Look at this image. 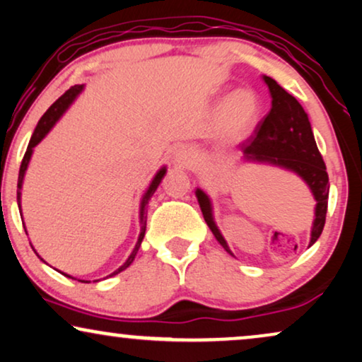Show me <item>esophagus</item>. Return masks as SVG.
Segmentation results:
<instances>
[{
    "label": "esophagus",
    "instance_id": "1",
    "mask_svg": "<svg viewBox=\"0 0 362 362\" xmlns=\"http://www.w3.org/2000/svg\"><path fill=\"white\" fill-rule=\"evenodd\" d=\"M195 160H197V151L190 146H184L182 148H178L175 153V162L184 168H190L195 163Z\"/></svg>",
    "mask_w": 362,
    "mask_h": 362
}]
</instances>
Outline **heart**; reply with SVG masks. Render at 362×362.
I'll list each match as a JSON object with an SVG mask.
<instances>
[{"mask_svg":"<svg viewBox=\"0 0 362 362\" xmlns=\"http://www.w3.org/2000/svg\"><path fill=\"white\" fill-rule=\"evenodd\" d=\"M259 115L258 98L252 90L240 89L225 100L221 107V125L231 137H238L253 127Z\"/></svg>","mask_w":362,"mask_h":362,"instance_id":"heart-1","label":"heart"}]
</instances>
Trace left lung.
<instances>
[{
    "instance_id": "obj_1",
    "label": "left lung",
    "mask_w": 362,
    "mask_h": 362,
    "mask_svg": "<svg viewBox=\"0 0 362 362\" xmlns=\"http://www.w3.org/2000/svg\"><path fill=\"white\" fill-rule=\"evenodd\" d=\"M263 81L267 83L269 94H272V110L257 125L253 136L240 144L238 148L243 153L245 162L268 163V165L285 168V170L296 173L310 187L316 200L315 220H313L310 237L311 247L316 243L325 228L327 197H329V177H327L325 160L317 151L310 119H308L303 105L272 77L263 76ZM195 195L206 225L216 242L225 248L226 253L233 257L228 243L214 220L210 197L202 189H197Z\"/></svg>"
}]
</instances>
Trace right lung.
Returning <instances> with one entry per match:
<instances>
[{
  "label": "right lung",
  "mask_w": 362,
  "mask_h": 362,
  "mask_svg": "<svg viewBox=\"0 0 362 362\" xmlns=\"http://www.w3.org/2000/svg\"><path fill=\"white\" fill-rule=\"evenodd\" d=\"M83 89H84L83 84L72 86V88H71L69 90H66V93L62 94L61 98L57 99L56 103L52 104L51 107L46 110L45 115H42V117L40 119V122H37L36 129H35V134H33L31 141H30V144H28L26 153H24V157H23L21 167H19V175H18V206H19V214H21V189H23L24 173H26L28 165H30L33 151H35V147L37 146V144H40V142L42 141V139H45V137L47 136V132H49L51 129L54 127L57 120H59L61 115L64 114L67 109H69V105H71L72 103H74V99L77 98V95L83 93ZM165 172H167V167H162L160 170H158V172L156 173V177L152 178L151 185L147 187L146 194L142 195V200H141V211H139V218H141V233H139V238H137L136 247H134L132 253L129 255V258L125 259V263L122 264V267H119L117 269H115L114 273H110L109 276H114V274L124 272L125 268L131 267L132 262H134V258H136L139 248H141V243H142V240H144V235H146V228H147V204H148V200H151V197L153 195V192L157 190V187L160 185V182H162L163 175H165ZM23 225H24V223H23ZM26 235H28V233H26ZM33 250H35V248H33ZM35 252H36V250H35ZM36 255H37V253H36ZM37 257H40V255H37ZM41 259H42V258H41ZM62 274H64V276H67V278H72L71 274H66V273H62ZM72 279H76V278H72ZM77 281L89 283V281H86V279H77Z\"/></svg>",
  "instance_id": "obj_1"
}]
</instances>
